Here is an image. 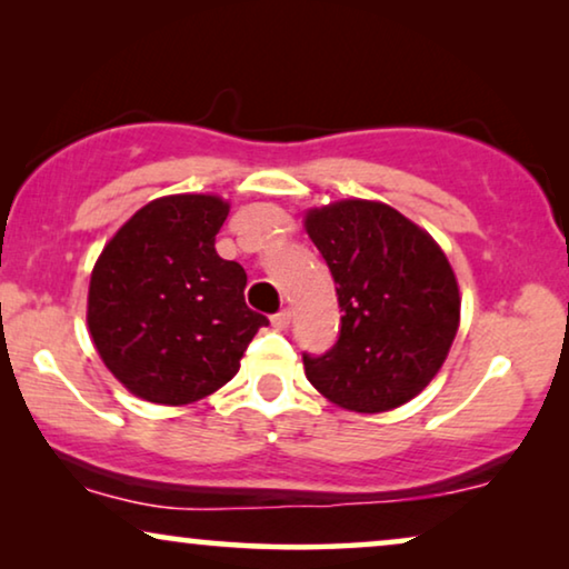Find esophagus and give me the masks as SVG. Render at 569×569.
<instances>
[{
    "instance_id": "34e87169",
    "label": "esophagus",
    "mask_w": 569,
    "mask_h": 569,
    "mask_svg": "<svg viewBox=\"0 0 569 569\" xmlns=\"http://www.w3.org/2000/svg\"><path fill=\"white\" fill-rule=\"evenodd\" d=\"M290 318H292L290 310H287V308H284V310H279V313L271 316V326H274L277 331H284L287 326H290Z\"/></svg>"
}]
</instances>
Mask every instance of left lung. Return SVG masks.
<instances>
[{
  "label": "left lung",
  "mask_w": 569,
  "mask_h": 569,
  "mask_svg": "<svg viewBox=\"0 0 569 569\" xmlns=\"http://www.w3.org/2000/svg\"><path fill=\"white\" fill-rule=\"evenodd\" d=\"M306 230L337 282L341 329L306 376L341 409L378 415L422 391L461 318L453 269L430 232L380 201L308 209Z\"/></svg>",
  "instance_id": "left-lung-1"
}]
</instances>
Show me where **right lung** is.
<instances>
[{
	"mask_svg": "<svg viewBox=\"0 0 569 569\" xmlns=\"http://www.w3.org/2000/svg\"><path fill=\"white\" fill-rule=\"evenodd\" d=\"M230 204L176 193L144 204L108 240L88 292L92 345L139 399L183 407L214 393L267 316L246 306V271L214 251Z\"/></svg>",
	"mask_w": 569,
	"mask_h": 569,
	"instance_id": "obj_1",
	"label": "right lung"
}]
</instances>
